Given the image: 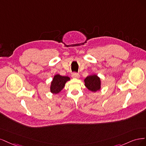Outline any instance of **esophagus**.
I'll return each mask as SVG.
<instances>
[{"instance_id": "1", "label": "esophagus", "mask_w": 146, "mask_h": 146, "mask_svg": "<svg viewBox=\"0 0 146 146\" xmlns=\"http://www.w3.org/2000/svg\"><path fill=\"white\" fill-rule=\"evenodd\" d=\"M72 77L74 78H76L78 79L80 77V75L78 73H74L72 74Z\"/></svg>"}]
</instances>
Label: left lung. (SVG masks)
Here are the masks:
<instances>
[{
	"label": "left lung",
	"mask_w": 146,
	"mask_h": 146,
	"mask_svg": "<svg viewBox=\"0 0 146 146\" xmlns=\"http://www.w3.org/2000/svg\"><path fill=\"white\" fill-rule=\"evenodd\" d=\"M85 86L88 90L92 92L100 91L101 86V81L100 78L97 74H93L88 76L84 80Z\"/></svg>",
	"instance_id": "8db88e82"
}]
</instances>
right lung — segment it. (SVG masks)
<instances>
[{"mask_svg":"<svg viewBox=\"0 0 146 146\" xmlns=\"http://www.w3.org/2000/svg\"><path fill=\"white\" fill-rule=\"evenodd\" d=\"M70 78L68 76H64L57 74L54 76L52 81L51 82L50 92L52 94H58L64 88L65 84Z\"/></svg>","mask_w":146,"mask_h":146,"instance_id":"right-lung-1","label":"right lung"}]
</instances>
